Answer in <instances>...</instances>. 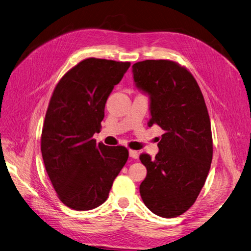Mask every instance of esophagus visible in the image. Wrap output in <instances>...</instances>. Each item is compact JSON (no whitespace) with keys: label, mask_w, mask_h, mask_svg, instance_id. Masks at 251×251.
<instances>
[{"label":"esophagus","mask_w":251,"mask_h":251,"mask_svg":"<svg viewBox=\"0 0 251 251\" xmlns=\"http://www.w3.org/2000/svg\"><path fill=\"white\" fill-rule=\"evenodd\" d=\"M129 156H130L132 159H138V157H139V152H138L137 151L130 150V151H129Z\"/></svg>","instance_id":"obj_1"}]
</instances>
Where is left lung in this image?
<instances>
[{"label": "left lung", "instance_id": "left-lung-1", "mask_svg": "<svg viewBox=\"0 0 251 251\" xmlns=\"http://www.w3.org/2000/svg\"><path fill=\"white\" fill-rule=\"evenodd\" d=\"M132 72L136 86L151 95L149 125L164 130L156 157L140 155L147 170L140 194L152 213L176 217L195 202L210 171L213 141L207 105L194 76L176 61H139Z\"/></svg>", "mask_w": 251, "mask_h": 251}]
</instances>
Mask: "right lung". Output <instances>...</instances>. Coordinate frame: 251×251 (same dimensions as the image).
Wrapping results in <instances>:
<instances>
[{
  "label": "right lung",
  "instance_id": "obj_1",
  "mask_svg": "<svg viewBox=\"0 0 251 251\" xmlns=\"http://www.w3.org/2000/svg\"><path fill=\"white\" fill-rule=\"evenodd\" d=\"M130 62L87 58L57 83L44 119L41 152L57 196L67 207L87 211L108 198L127 162L124 146L96 143L105 105Z\"/></svg>",
  "mask_w": 251,
  "mask_h": 251
}]
</instances>
